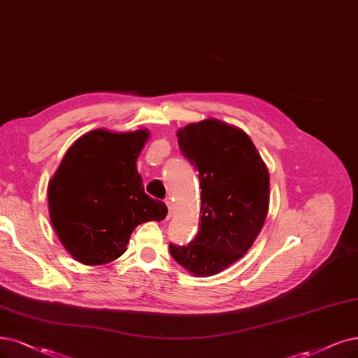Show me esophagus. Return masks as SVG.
I'll return each mask as SVG.
<instances>
[{
    "label": "esophagus",
    "instance_id": "esophagus-1",
    "mask_svg": "<svg viewBox=\"0 0 358 358\" xmlns=\"http://www.w3.org/2000/svg\"><path fill=\"white\" fill-rule=\"evenodd\" d=\"M166 206H168V218L171 217V210H172V202L171 201H165Z\"/></svg>",
    "mask_w": 358,
    "mask_h": 358
}]
</instances>
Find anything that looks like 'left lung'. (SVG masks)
<instances>
[{"label": "left lung", "mask_w": 358, "mask_h": 358, "mask_svg": "<svg viewBox=\"0 0 358 358\" xmlns=\"http://www.w3.org/2000/svg\"><path fill=\"white\" fill-rule=\"evenodd\" d=\"M182 155L199 171V231L169 245L181 267L209 277L241 259L258 237L270 205V176L255 144L234 125L208 117L177 131Z\"/></svg>", "instance_id": "left-lung-1"}]
</instances>
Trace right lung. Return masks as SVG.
Segmentation results:
<instances>
[{
    "label": "right lung",
    "instance_id": "right-lung-1",
    "mask_svg": "<svg viewBox=\"0 0 358 358\" xmlns=\"http://www.w3.org/2000/svg\"><path fill=\"white\" fill-rule=\"evenodd\" d=\"M149 129H92L63 156L48 182L52 229L64 249L85 266L121 257L141 222L162 221L168 208L144 193L137 159Z\"/></svg>",
    "mask_w": 358,
    "mask_h": 358
}]
</instances>
